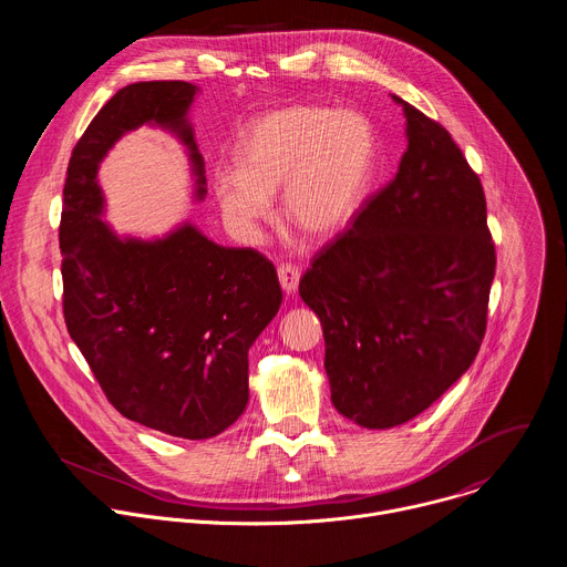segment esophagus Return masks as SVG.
I'll return each mask as SVG.
<instances>
[{"label": "esophagus", "instance_id": "1", "mask_svg": "<svg viewBox=\"0 0 567 567\" xmlns=\"http://www.w3.org/2000/svg\"><path fill=\"white\" fill-rule=\"evenodd\" d=\"M278 280H280V287L285 293H293L300 282V269L291 262H282L278 267Z\"/></svg>", "mask_w": 567, "mask_h": 567}]
</instances>
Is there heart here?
<instances>
[{
  "mask_svg": "<svg viewBox=\"0 0 567 567\" xmlns=\"http://www.w3.org/2000/svg\"><path fill=\"white\" fill-rule=\"evenodd\" d=\"M237 171L215 179L217 204L241 235L282 215L311 239L337 237L359 213L374 173V132L357 112L293 105L249 123L237 138Z\"/></svg>",
  "mask_w": 567,
  "mask_h": 567,
  "instance_id": "heart-1",
  "label": "heart"
}]
</instances>
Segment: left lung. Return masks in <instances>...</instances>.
Listing matches in <instances>:
<instances>
[{
  "instance_id": "8db88e82",
  "label": "left lung",
  "mask_w": 567,
  "mask_h": 567,
  "mask_svg": "<svg viewBox=\"0 0 567 567\" xmlns=\"http://www.w3.org/2000/svg\"><path fill=\"white\" fill-rule=\"evenodd\" d=\"M409 147L300 280L320 318L334 409L363 429L417 417L473 363L496 249L487 199L451 134L392 96Z\"/></svg>"
}]
</instances>
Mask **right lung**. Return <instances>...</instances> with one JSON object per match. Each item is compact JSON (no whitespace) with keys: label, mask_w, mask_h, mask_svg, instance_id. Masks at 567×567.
<instances>
[{"label":"right lung","mask_w":567,"mask_h":567,"mask_svg":"<svg viewBox=\"0 0 567 567\" xmlns=\"http://www.w3.org/2000/svg\"><path fill=\"white\" fill-rule=\"evenodd\" d=\"M195 94L184 80H152L103 105L69 158L60 251L69 337L112 406L158 433L208 440L247 409L249 348L282 302L276 267L193 224L156 239L118 237L101 219L96 179L112 145L147 123L188 147L204 199V158L186 118Z\"/></svg>","instance_id":"obj_1"}]
</instances>
